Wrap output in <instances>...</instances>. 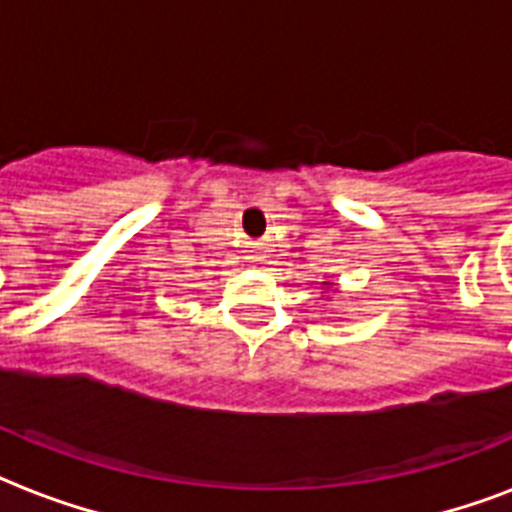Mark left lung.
<instances>
[{
  "label": "left lung",
  "mask_w": 512,
  "mask_h": 512,
  "mask_svg": "<svg viewBox=\"0 0 512 512\" xmlns=\"http://www.w3.org/2000/svg\"><path fill=\"white\" fill-rule=\"evenodd\" d=\"M324 284H327V287H329V281H324Z\"/></svg>",
  "instance_id": "obj_1"
}]
</instances>
